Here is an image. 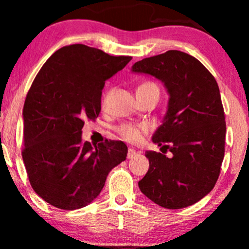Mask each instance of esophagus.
Instances as JSON below:
<instances>
[{
    "label": "esophagus",
    "instance_id": "1",
    "mask_svg": "<svg viewBox=\"0 0 249 249\" xmlns=\"http://www.w3.org/2000/svg\"><path fill=\"white\" fill-rule=\"evenodd\" d=\"M138 152H137L136 150H133V148H128L127 150V158L128 159H132L133 157H136Z\"/></svg>",
    "mask_w": 249,
    "mask_h": 249
}]
</instances>
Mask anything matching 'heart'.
Listing matches in <instances>:
<instances>
[{"instance_id": "1", "label": "heart", "mask_w": 249, "mask_h": 249, "mask_svg": "<svg viewBox=\"0 0 249 249\" xmlns=\"http://www.w3.org/2000/svg\"><path fill=\"white\" fill-rule=\"evenodd\" d=\"M157 90L159 91L158 87H157L154 83L151 82H145L142 83L137 89V92H146V91H152ZM148 127L146 125H134V124H123L118 127V133L125 141L131 142H138L142 141V134L147 132Z\"/></svg>"}]
</instances>
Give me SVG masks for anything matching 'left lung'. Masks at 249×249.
<instances>
[{"instance_id":"left-lung-1","label":"left lung","mask_w":249,"mask_h":249,"mask_svg":"<svg viewBox=\"0 0 249 249\" xmlns=\"http://www.w3.org/2000/svg\"><path fill=\"white\" fill-rule=\"evenodd\" d=\"M132 72L156 77L170 96L152 142L172 157L147 151L150 167L139 188L168 210L191 206L213 190L224 160L226 123L218 83L196 57L178 50L134 63Z\"/></svg>"}]
</instances>
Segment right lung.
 Returning <instances> with one entry per match:
<instances>
[{"label": "right lung", "mask_w": 249, "mask_h": 249, "mask_svg": "<svg viewBox=\"0 0 249 249\" xmlns=\"http://www.w3.org/2000/svg\"><path fill=\"white\" fill-rule=\"evenodd\" d=\"M131 59L71 44L53 53L34 79L23 107L22 158L31 187L48 204L67 211L87 206L126 159L124 142L92 146L82 141V128L101 112L105 81Z\"/></svg>", "instance_id": "right-lung-1"}]
</instances>
